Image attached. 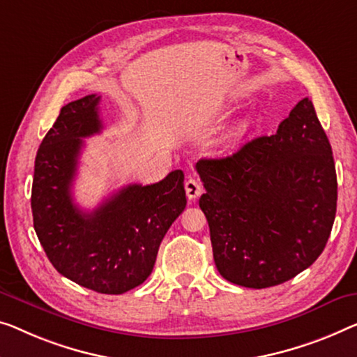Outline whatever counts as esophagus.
I'll return each mask as SVG.
<instances>
[{
	"instance_id": "obj_1",
	"label": "esophagus",
	"mask_w": 357,
	"mask_h": 357,
	"mask_svg": "<svg viewBox=\"0 0 357 357\" xmlns=\"http://www.w3.org/2000/svg\"><path fill=\"white\" fill-rule=\"evenodd\" d=\"M184 188H185V195H188L189 200H195L197 197L202 194V185L199 181H195L194 178H189L185 181Z\"/></svg>"
}]
</instances>
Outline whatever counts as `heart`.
<instances>
[{
    "label": "heart",
    "instance_id": "b5f03b06",
    "mask_svg": "<svg viewBox=\"0 0 357 357\" xmlns=\"http://www.w3.org/2000/svg\"><path fill=\"white\" fill-rule=\"evenodd\" d=\"M253 123H255V120L252 119V116H247V119L238 120L237 123L231 128L229 132L226 135V142H231L232 144V142L241 141L242 137L250 131V128L253 126Z\"/></svg>",
    "mask_w": 357,
    "mask_h": 357
}]
</instances>
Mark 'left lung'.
I'll list each match as a JSON object with an SVG mask.
<instances>
[{"instance_id":"obj_1","label":"left lung","mask_w":357,"mask_h":357,"mask_svg":"<svg viewBox=\"0 0 357 357\" xmlns=\"http://www.w3.org/2000/svg\"><path fill=\"white\" fill-rule=\"evenodd\" d=\"M205 194L213 258L226 280L266 289L316 261L337 213L332 147L307 98L273 136L195 165Z\"/></svg>"}]
</instances>
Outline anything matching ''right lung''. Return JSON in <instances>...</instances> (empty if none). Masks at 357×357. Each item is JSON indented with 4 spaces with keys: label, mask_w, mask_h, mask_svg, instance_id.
Masks as SVG:
<instances>
[{
    "label": "right lung",
    "mask_w": 357,
    "mask_h": 357,
    "mask_svg": "<svg viewBox=\"0 0 357 357\" xmlns=\"http://www.w3.org/2000/svg\"><path fill=\"white\" fill-rule=\"evenodd\" d=\"M99 100L89 94L61 109L36 152L31 213L57 273L98 294L120 295L151 275L165 234L188 200L184 173L174 169L160 183L121 188L93 211L73 204L83 137L102 130Z\"/></svg>",
    "instance_id": "add662e5"
}]
</instances>
